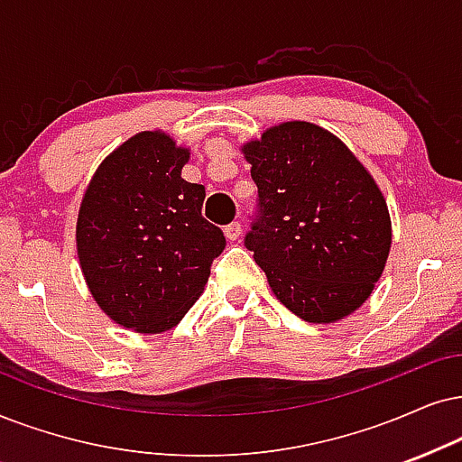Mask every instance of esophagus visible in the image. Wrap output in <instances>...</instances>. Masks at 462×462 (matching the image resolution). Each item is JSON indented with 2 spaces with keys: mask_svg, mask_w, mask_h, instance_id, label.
Returning a JSON list of instances; mask_svg holds the SVG:
<instances>
[{
  "mask_svg": "<svg viewBox=\"0 0 462 462\" xmlns=\"http://www.w3.org/2000/svg\"><path fill=\"white\" fill-rule=\"evenodd\" d=\"M241 224H238V221H232L230 226H226L224 227V235H226V238L227 241H236L238 236H241Z\"/></svg>",
  "mask_w": 462,
  "mask_h": 462,
  "instance_id": "1",
  "label": "esophagus"
}]
</instances>
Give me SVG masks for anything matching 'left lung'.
Wrapping results in <instances>:
<instances>
[{
	"label": "left lung",
	"mask_w": 462,
	"mask_h": 462,
	"mask_svg": "<svg viewBox=\"0 0 462 462\" xmlns=\"http://www.w3.org/2000/svg\"><path fill=\"white\" fill-rule=\"evenodd\" d=\"M258 185L245 236L279 302L311 324L347 318L375 290L393 224L386 198L341 138L285 121L243 147Z\"/></svg>",
	"instance_id": "obj_1"
}]
</instances>
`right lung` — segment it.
Returning <instances> with one entry per match:
<instances>
[{"mask_svg":"<svg viewBox=\"0 0 462 462\" xmlns=\"http://www.w3.org/2000/svg\"><path fill=\"white\" fill-rule=\"evenodd\" d=\"M189 149L166 132L116 147L87 185L76 251L93 300L144 335L171 330L202 294L226 238L202 217L204 185L180 171Z\"/></svg>","mask_w":462,"mask_h":462,"instance_id":"obj_1","label":"right lung"}]
</instances>
